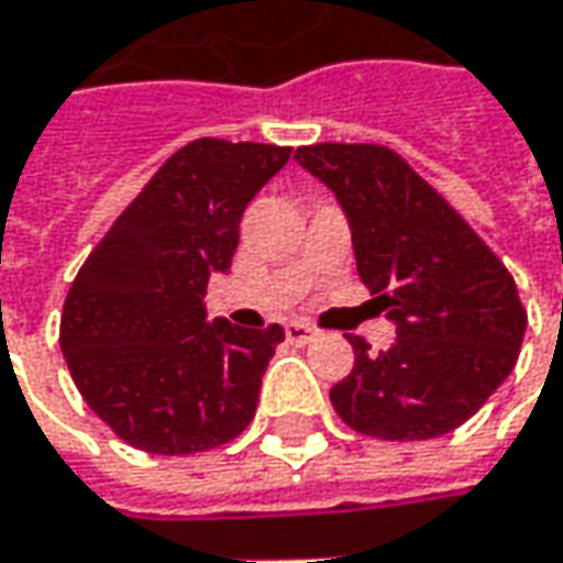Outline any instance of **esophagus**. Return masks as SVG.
Listing matches in <instances>:
<instances>
[{
	"instance_id": "34e87169",
	"label": "esophagus",
	"mask_w": 563,
	"mask_h": 563,
	"mask_svg": "<svg viewBox=\"0 0 563 563\" xmlns=\"http://www.w3.org/2000/svg\"><path fill=\"white\" fill-rule=\"evenodd\" d=\"M314 336H318V330L311 323H305V320H289L286 323V340L292 342V345H305V342H311Z\"/></svg>"
}]
</instances>
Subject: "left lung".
<instances>
[{"label":"left lung","mask_w":563,"mask_h":563,"mask_svg":"<svg viewBox=\"0 0 563 563\" xmlns=\"http://www.w3.org/2000/svg\"><path fill=\"white\" fill-rule=\"evenodd\" d=\"M296 162L340 199L361 280L396 323L379 355L349 336L355 367L330 389L336 415L389 442L452 433L520 355L527 311L508 267L393 148L318 143Z\"/></svg>","instance_id":"obj_1"}]
</instances>
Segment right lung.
I'll list each match as a JSON object with an SVG mask.
<instances>
[{
  "label": "right lung",
  "instance_id": "1",
  "mask_svg": "<svg viewBox=\"0 0 563 563\" xmlns=\"http://www.w3.org/2000/svg\"><path fill=\"white\" fill-rule=\"evenodd\" d=\"M289 152L192 140L155 170L77 271L58 342L84 401L126 445L196 455L252 423L283 327L205 320V289L230 267L245 205Z\"/></svg>",
  "mask_w": 563,
  "mask_h": 563
}]
</instances>
